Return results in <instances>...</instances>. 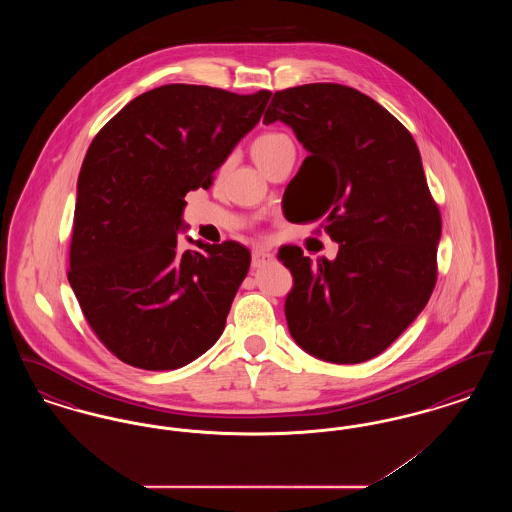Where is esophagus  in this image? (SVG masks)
Segmentation results:
<instances>
[{"label": "esophagus", "mask_w": 512, "mask_h": 512, "mask_svg": "<svg viewBox=\"0 0 512 512\" xmlns=\"http://www.w3.org/2000/svg\"><path fill=\"white\" fill-rule=\"evenodd\" d=\"M268 261H272V255L265 249H255L251 253V267L253 268L263 267V265H267Z\"/></svg>", "instance_id": "1"}]
</instances>
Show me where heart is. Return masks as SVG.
<instances>
[{
	"label": "heart",
	"mask_w": 512,
	"mask_h": 512,
	"mask_svg": "<svg viewBox=\"0 0 512 512\" xmlns=\"http://www.w3.org/2000/svg\"><path fill=\"white\" fill-rule=\"evenodd\" d=\"M286 142H290V138L286 134L280 132H265L261 134L253 144H251V155L255 159V163L265 169L268 161L278 153V149L284 146Z\"/></svg>",
	"instance_id": "1"
}]
</instances>
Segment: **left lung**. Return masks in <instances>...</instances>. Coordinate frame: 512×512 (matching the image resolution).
<instances>
[{
    "instance_id": "left-lung-1",
    "label": "left lung",
    "mask_w": 512,
    "mask_h": 512,
    "mask_svg": "<svg viewBox=\"0 0 512 512\" xmlns=\"http://www.w3.org/2000/svg\"><path fill=\"white\" fill-rule=\"evenodd\" d=\"M292 126L309 151L301 169L315 199L301 222L324 219L334 261L280 251L290 268L286 320L295 343L328 363L386 351L426 307L438 280L441 215L411 132L355 88L318 82L272 96L265 124Z\"/></svg>"
}]
</instances>
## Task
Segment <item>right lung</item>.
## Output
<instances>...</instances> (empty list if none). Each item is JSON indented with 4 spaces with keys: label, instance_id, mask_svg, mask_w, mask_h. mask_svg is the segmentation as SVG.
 I'll return each instance as SVG.
<instances>
[{
    "label": "right lung",
    "instance_id": "1",
    "mask_svg": "<svg viewBox=\"0 0 512 512\" xmlns=\"http://www.w3.org/2000/svg\"><path fill=\"white\" fill-rule=\"evenodd\" d=\"M270 92L167 84L132 99L88 147L74 207L69 284L99 341L126 365L174 370L219 340L251 253L178 249L184 195L209 188Z\"/></svg>",
    "mask_w": 512,
    "mask_h": 512
}]
</instances>
